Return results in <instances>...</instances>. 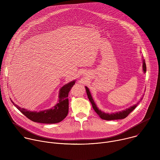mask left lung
Here are the masks:
<instances>
[{"label": "left lung", "mask_w": 160, "mask_h": 160, "mask_svg": "<svg viewBox=\"0 0 160 160\" xmlns=\"http://www.w3.org/2000/svg\"><path fill=\"white\" fill-rule=\"evenodd\" d=\"M142 67H143L144 72L146 73V62H145V60H143V66H142ZM85 88H86V92H87V94L88 98L89 99V101H90L91 104H92L93 109L97 112V114L99 116V117L101 118H102L103 120H115L124 119L137 107V106H138V104H139V102H138L137 104L133 105V106L130 107V108L127 109L126 110L122 111L121 112H117L116 113H111V114L105 113V112L101 111V110H99L98 108V107L96 106L95 102H94V100H93V99L92 98V96H91V94L90 93L89 89L87 87H85ZM142 99H141V101Z\"/></svg>", "instance_id": "8db88e82"}]
</instances>
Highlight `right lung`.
I'll list each match as a JSON object with an SVG mask.
<instances>
[{
	"instance_id": "add662e5",
	"label": "right lung",
	"mask_w": 160,
	"mask_h": 160,
	"mask_svg": "<svg viewBox=\"0 0 160 160\" xmlns=\"http://www.w3.org/2000/svg\"><path fill=\"white\" fill-rule=\"evenodd\" d=\"M75 81L71 82L61 88L59 95V102L52 109L40 112H32L26 109L20 108L14 104V102L12 103L25 117L34 122L48 124L59 123L66 117L68 113V109H69V101L68 99V94L72 87L75 85Z\"/></svg>"
}]
</instances>
